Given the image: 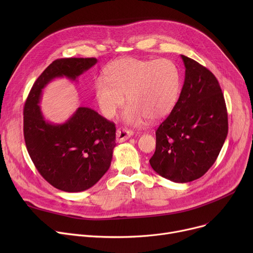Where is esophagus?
<instances>
[{"instance_id":"esophagus-1","label":"esophagus","mask_w":253,"mask_h":253,"mask_svg":"<svg viewBox=\"0 0 253 253\" xmlns=\"http://www.w3.org/2000/svg\"><path fill=\"white\" fill-rule=\"evenodd\" d=\"M132 135H133V132L126 128H119L116 132V139L118 142H123L127 139H129Z\"/></svg>"}]
</instances>
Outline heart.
Instances as JSON below:
<instances>
[{
	"label": "heart",
	"instance_id": "1",
	"mask_svg": "<svg viewBox=\"0 0 253 253\" xmlns=\"http://www.w3.org/2000/svg\"><path fill=\"white\" fill-rule=\"evenodd\" d=\"M105 82L95 84V98L101 113L114 118L125 103H129L124 120L140 125L150 118L160 120L175 106L181 86L180 73L169 59L144 60L121 58L112 62L104 72Z\"/></svg>",
	"mask_w": 253,
	"mask_h": 253
}]
</instances>
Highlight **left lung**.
I'll use <instances>...</instances> for the list:
<instances>
[{
	"label": "left lung",
	"instance_id": "8db88e82",
	"mask_svg": "<svg viewBox=\"0 0 253 253\" xmlns=\"http://www.w3.org/2000/svg\"><path fill=\"white\" fill-rule=\"evenodd\" d=\"M185 66L179 98L156 131L150 159L158 174L174 182L203 176L213 165L228 135V112L215 76L181 55Z\"/></svg>",
	"mask_w": 253,
	"mask_h": 253
}]
</instances>
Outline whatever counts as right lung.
I'll return each instance as SVG.
<instances>
[{
  "label": "right lung",
  "instance_id": "1",
  "mask_svg": "<svg viewBox=\"0 0 253 253\" xmlns=\"http://www.w3.org/2000/svg\"><path fill=\"white\" fill-rule=\"evenodd\" d=\"M96 58H60L34 83L23 109L25 145L39 173L69 193L93 187L109 170L116 147V126L95 111L81 106L63 124L47 121L40 110L42 90L53 79L76 80Z\"/></svg>",
  "mask_w": 253,
  "mask_h": 253
}]
</instances>
